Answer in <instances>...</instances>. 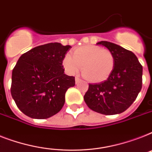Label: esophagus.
Segmentation results:
<instances>
[{"mask_svg": "<svg viewBox=\"0 0 152 152\" xmlns=\"http://www.w3.org/2000/svg\"><path fill=\"white\" fill-rule=\"evenodd\" d=\"M76 83H80V81H81V79L80 78V77H78V76H76Z\"/></svg>", "mask_w": 152, "mask_h": 152, "instance_id": "34e87169", "label": "esophagus"}]
</instances>
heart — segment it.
<instances>
[{
    "mask_svg": "<svg viewBox=\"0 0 152 152\" xmlns=\"http://www.w3.org/2000/svg\"><path fill=\"white\" fill-rule=\"evenodd\" d=\"M63 65L69 74H76L81 68L82 76L89 82H103L111 76L115 67V57L108 49L95 45L76 48L72 57L66 55Z\"/></svg>",
    "mask_w": 152,
    "mask_h": 152,
    "instance_id": "obj_1",
    "label": "heart"
}]
</instances>
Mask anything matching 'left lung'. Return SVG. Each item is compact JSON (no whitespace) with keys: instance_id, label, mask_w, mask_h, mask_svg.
I'll list each match as a JSON object with an SVG mask.
<instances>
[{"instance_id":"8db88e82","label":"left lung","mask_w":152,"mask_h":152,"mask_svg":"<svg viewBox=\"0 0 152 152\" xmlns=\"http://www.w3.org/2000/svg\"><path fill=\"white\" fill-rule=\"evenodd\" d=\"M111 50L115 67L104 82L89 84L84 101L91 110L103 115H115L126 111L136 100L142 87V65L134 53L115 44L98 42Z\"/></svg>"}]
</instances>
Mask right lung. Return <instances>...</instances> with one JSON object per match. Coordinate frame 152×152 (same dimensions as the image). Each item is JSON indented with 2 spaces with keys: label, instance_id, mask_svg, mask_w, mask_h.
<instances>
[{
  "label": "right lung",
  "instance_id": "obj_1",
  "mask_svg": "<svg viewBox=\"0 0 152 152\" xmlns=\"http://www.w3.org/2000/svg\"><path fill=\"white\" fill-rule=\"evenodd\" d=\"M71 46L49 43L24 53L12 70L11 94L19 110L33 119H48L65 104L75 77L64 73L62 61Z\"/></svg>",
  "mask_w": 152,
  "mask_h": 152
}]
</instances>
